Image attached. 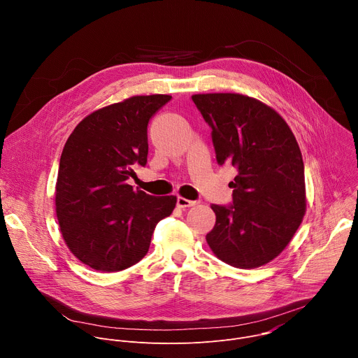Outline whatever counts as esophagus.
<instances>
[{"instance_id": "1", "label": "esophagus", "mask_w": 358, "mask_h": 358, "mask_svg": "<svg viewBox=\"0 0 358 358\" xmlns=\"http://www.w3.org/2000/svg\"><path fill=\"white\" fill-rule=\"evenodd\" d=\"M194 206H196V201H191V199H187V198H182V196L177 198V207L178 208H189V207H194Z\"/></svg>"}]
</instances>
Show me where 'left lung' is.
Listing matches in <instances>:
<instances>
[{
  "mask_svg": "<svg viewBox=\"0 0 358 358\" xmlns=\"http://www.w3.org/2000/svg\"><path fill=\"white\" fill-rule=\"evenodd\" d=\"M213 129L217 163L232 164L231 206H215L206 239L225 264L259 268L287 246L306 213L304 166L287 123L262 101L239 93L194 94Z\"/></svg>",
  "mask_w": 358,
  "mask_h": 358,
  "instance_id": "8db88e82",
  "label": "left lung"
}]
</instances>
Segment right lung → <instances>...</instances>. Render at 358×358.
<instances>
[{
  "mask_svg": "<svg viewBox=\"0 0 358 358\" xmlns=\"http://www.w3.org/2000/svg\"><path fill=\"white\" fill-rule=\"evenodd\" d=\"M171 96H133L86 116L64 147L55 206L62 236L94 271L117 272L141 261L174 195L155 196L127 181L147 163V126Z\"/></svg>",
  "mask_w": 358,
  "mask_h": 358,
  "instance_id": "add662e5",
  "label": "right lung"
}]
</instances>
